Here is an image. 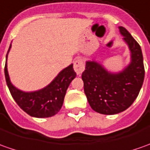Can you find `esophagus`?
<instances>
[{"label":"esophagus","instance_id":"34e87169","mask_svg":"<svg viewBox=\"0 0 150 150\" xmlns=\"http://www.w3.org/2000/svg\"><path fill=\"white\" fill-rule=\"evenodd\" d=\"M74 70L77 75H80L84 71V63L81 59H76L74 62Z\"/></svg>","mask_w":150,"mask_h":150}]
</instances>
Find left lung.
Listing matches in <instances>:
<instances>
[{
  "label": "left lung",
  "mask_w": 150,
  "mask_h": 150,
  "mask_svg": "<svg viewBox=\"0 0 150 150\" xmlns=\"http://www.w3.org/2000/svg\"><path fill=\"white\" fill-rule=\"evenodd\" d=\"M118 28L130 50V63L122 71L113 72L95 60L87 61L82 73L83 90L91 108L104 115L127 109L138 96L144 78L140 47L124 27Z\"/></svg>",
  "instance_id": "left-lung-1"
}]
</instances>
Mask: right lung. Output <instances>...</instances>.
Masks as SVG:
<instances>
[{
	"label": "right lung",
	"instance_id": "obj_1",
	"mask_svg": "<svg viewBox=\"0 0 150 150\" xmlns=\"http://www.w3.org/2000/svg\"><path fill=\"white\" fill-rule=\"evenodd\" d=\"M11 48V43L6 54L5 76L7 86L16 103L26 113L33 117L45 118L56 115L62 108L70 83L76 76L73 64L60 71L52 81L44 88L26 92L15 87L10 79L7 69V57Z\"/></svg>",
	"mask_w": 150,
	"mask_h": 150
}]
</instances>
